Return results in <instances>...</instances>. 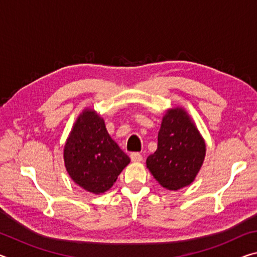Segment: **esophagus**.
<instances>
[{
    "label": "esophagus",
    "instance_id": "obj_1",
    "mask_svg": "<svg viewBox=\"0 0 257 257\" xmlns=\"http://www.w3.org/2000/svg\"><path fill=\"white\" fill-rule=\"evenodd\" d=\"M130 159H132L133 162H141V161H143V155L141 153L135 152V153L130 154Z\"/></svg>",
    "mask_w": 257,
    "mask_h": 257
}]
</instances>
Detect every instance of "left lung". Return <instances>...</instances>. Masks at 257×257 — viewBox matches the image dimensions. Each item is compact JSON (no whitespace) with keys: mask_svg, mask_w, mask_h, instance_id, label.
<instances>
[{"mask_svg":"<svg viewBox=\"0 0 257 257\" xmlns=\"http://www.w3.org/2000/svg\"><path fill=\"white\" fill-rule=\"evenodd\" d=\"M205 142L184 108L168 110L158 136V150L146 165L159 184L178 190L195 180L205 158Z\"/></svg>","mask_w":257,"mask_h":257,"instance_id":"8db88e82","label":"left lung"}]
</instances>
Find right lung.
Wrapping results in <instances>:
<instances>
[{
	"mask_svg": "<svg viewBox=\"0 0 257 257\" xmlns=\"http://www.w3.org/2000/svg\"><path fill=\"white\" fill-rule=\"evenodd\" d=\"M64 165L71 179L93 194L105 193L130 162L110 137L103 118L94 110L82 111L64 145Z\"/></svg>",
	"mask_w": 257,
	"mask_h": 257,
	"instance_id": "add662e5",
	"label": "right lung"
}]
</instances>
